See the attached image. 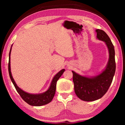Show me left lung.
I'll return each mask as SVG.
<instances>
[{
    "mask_svg": "<svg viewBox=\"0 0 125 125\" xmlns=\"http://www.w3.org/2000/svg\"><path fill=\"white\" fill-rule=\"evenodd\" d=\"M96 38L104 41L108 48L109 58L105 69L94 77H85L72 71L73 80L75 94L80 99L85 101L98 100L108 90L115 73L116 63L114 46L105 31L96 29Z\"/></svg>",
    "mask_w": 125,
    "mask_h": 125,
    "instance_id": "obj_1",
    "label": "left lung"
}]
</instances>
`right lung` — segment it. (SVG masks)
Returning a JSON list of instances; mask_svg holds the SVG:
<instances>
[{
    "instance_id": "1",
    "label": "right lung",
    "mask_w": 125,
    "mask_h": 125,
    "mask_svg": "<svg viewBox=\"0 0 125 125\" xmlns=\"http://www.w3.org/2000/svg\"><path fill=\"white\" fill-rule=\"evenodd\" d=\"M12 46V45H11V48H10V50L9 52L8 70H9L10 78L11 79L12 83H13L16 91L19 94L20 96L21 97L23 100L28 104L31 106H40L47 104L50 103L52 101L55 92H56L57 82L59 79V78L61 77V76L62 75V74L64 72L65 69H62V70L60 71L58 73H57L54 76V77L53 78L51 82V83L50 84L49 88L45 92L41 93V94H30V93L25 92L17 85V84H16L15 82L14 78H12L11 74V68H10V54H11Z\"/></svg>"
}]
</instances>
